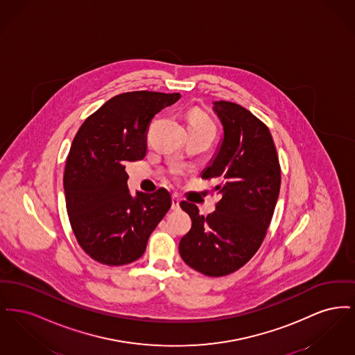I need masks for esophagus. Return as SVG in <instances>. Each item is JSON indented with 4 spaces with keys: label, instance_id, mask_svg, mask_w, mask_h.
<instances>
[{
    "label": "esophagus",
    "instance_id": "1",
    "mask_svg": "<svg viewBox=\"0 0 355 355\" xmlns=\"http://www.w3.org/2000/svg\"><path fill=\"white\" fill-rule=\"evenodd\" d=\"M180 198H178V196L177 194H173V197H171V209L173 210H180Z\"/></svg>",
    "mask_w": 355,
    "mask_h": 355
}]
</instances>
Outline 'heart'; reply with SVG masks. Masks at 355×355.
Listing matches in <instances>:
<instances>
[{
    "instance_id": "b5f03b06",
    "label": "heart",
    "mask_w": 355,
    "mask_h": 355,
    "mask_svg": "<svg viewBox=\"0 0 355 355\" xmlns=\"http://www.w3.org/2000/svg\"><path fill=\"white\" fill-rule=\"evenodd\" d=\"M187 126H198V128H207V129H213L214 130V125L211 122V119H209L203 112L196 109V110H191L189 113V117H187ZM174 174H180L181 170L178 168L173 170Z\"/></svg>"
}]
</instances>
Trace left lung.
I'll return each instance as SVG.
<instances>
[{"mask_svg": "<svg viewBox=\"0 0 355 355\" xmlns=\"http://www.w3.org/2000/svg\"><path fill=\"white\" fill-rule=\"evenodd\" d=\"M223 137L202 178L213 180L220 196L206 217L194 203L181 202L191 229L181 238L186 265L209 277L242 268L259 249L279 196L281 168L270 132L248 109L214 101Z\"/></svg>", "mask_w": 355, "mask_h": 355, "instance_id": "obj_1", "label": "left lung"}]
</instances>
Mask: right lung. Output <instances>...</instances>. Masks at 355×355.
Here are the masks:
<instances>
[{"instance_id":"1","label":"right lung","mask_w":355,"mask_h":355,"mask_svg":"<svg viewBox=\"0 0 355 355\" xmlns=\"http://www.w3.org/2000/svg\"><path fill=\"white\" fill-rule=\"evenodd\" d=\"M180 98V93H122L105 102L74 137L64 174L67 210L80 246L94 261L109 266L135 262L168 213L169 191L161 187L133 197L125 168L145 157L153 117Z\"/></svg>"}]
</instances>
